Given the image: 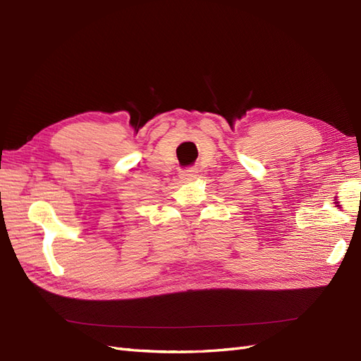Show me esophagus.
Returning <instances> with one entry per match:
<instances>
[{"label":"esophagus","mask_w":361,"mask_h":361,"mask_svg":"<svg viewBox=\"0 0 361 361\" xmlns=\"http://www.w3.org/2000/svg\"><path fill=\"white\" fill-rule=\"evenodd\" d=\"M180 177H181V180H184V181H192L195 177H196V171L195 169H184V171H181V173H180Z\"/></svg>","instance_id":"esophagus-1"}]
</instances>
